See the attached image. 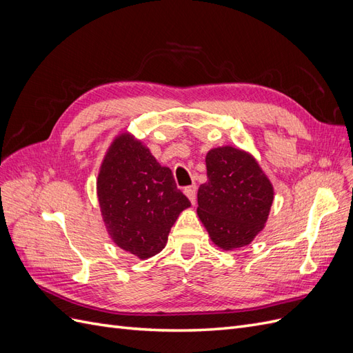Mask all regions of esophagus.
Wrapping results in <instances>:
<instances>
[{"mask_svg": "<svg viewBox=\"0 0 353 353\" xmlns=\"http://www.w3.org/2000/svg\"><path fill=\"white\" fill-rule=\"evenodd\" d=\"M184 193H185V196L188 197V200L191 201V205H196V193H197L196 185L187 187V188L184 190Z\"/></svg>", "mask_w": 353, "mask_h": 353, "instance_id": "1", "label": "esophagus"}]
</instances>
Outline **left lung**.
Masks as SVG:
<instances>
[{
  "label": "left lung",
  "instance_id": "obj_1",
  "mask_svg": "<svg viewBox=\"0 0 353 353\" xmlns=\"http://www.w3.org/2000/svg\"><path fill=\"white\" fill-rule=\"evenodd\" d=\"M208 181L197 191V215L222 250L248 245L263 230L274 201L270 178L249 152L223 145L206 154Z\"/></svg>",
  "mask_w": 353,
  "mask_h": 353
}]
</instances>
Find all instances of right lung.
Masks as SVG:
<instances>
[{
  "label": "right lung",
  "mask_w": 353,
  "mask_h": 353,
  "mask_svg": "<svg viewBox=\"0 0 353 353\" xmlns=\"http://www.w3.org/2000/svg\"><path fill=\"white\" fill-rule=\"evenodd\" d=\"M97 197L109 237L138 259L162 252L179 213L191 206L172 170L130 132L114 137L105 152Z\"/></svg>",
  "instance_id": "add662e5"
}]
</instances>
